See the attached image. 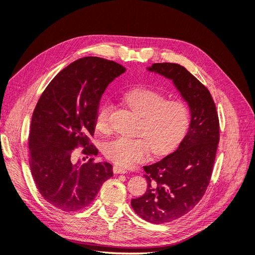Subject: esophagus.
<instances>
[{"mask_svg":"<svg viewBox=\"0 0 255 255\" xmlns=\"http://www.w3.org/2000/svg\"><path fill=\"white\" fill-rule=\"evenodd\" d=\"M113 171H114V173H116V174H125V173L128 172L127 169L122 168V167H118V166H115V167L113 168Z\"/></svg>","mask_w":255,"mask_h":255,"instance_id":"34e87169","label":"esophagus"}]
</instances>
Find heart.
Listing matches in <instances>:
<instances>
[{
  "mask_svg": "<svg viewBox=\"0 0 255 255\" xmlns=\"http://www.w3.org/2000/svg\"><path fill=\"white\" fill-rule=\"evenodd\" d=\"M128 105L142 118L139 139L116 138L103 145V154L114 164L128 167L144 160L152 151L155 155L172 152L186 134L190 115L187 105L180 100H167L151 88H134L125 95ZM113 106L110 102L100 105L95 126L99 132L110 129Z\"/></svg>",
  "mask_w": 255,
  "mask_h": 255,
  "instance_id": "1",
  "label": "heart"
}]
</instances>
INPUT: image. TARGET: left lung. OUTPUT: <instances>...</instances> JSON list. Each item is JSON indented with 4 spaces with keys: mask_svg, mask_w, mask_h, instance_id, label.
Listing matches in <instances>:
<instances>
[{
    "mask_svg": "<svg viewBox=\"0 0 255 255\" xmlns=\"http://www.w3.org/2000/svg\"><path fill=\"white\" fill-rule=\"evenodd\" d=\"M146 70L172 81L190 112L188 130L177 149L143 167L148 188L130 202L138 216L157 225L182 217L203 197L219 142V120L210 91L186 68L159 63Z\"/></svg>",
    "mask_w": 255,
    "mask_h": 255,
    "instance_id": "left-lung-1",
    "label": "left lung"
}]
</instances>
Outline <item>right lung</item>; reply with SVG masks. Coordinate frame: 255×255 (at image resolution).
Here are the masks:
<instances>
[{"label": "right lung", "mask_w": 255, "mask_h": 255, "mask_svg": "<svg viewBox=\"0 0 255 255\" xmlns=\"http://www.w3.org/2000/svg\"><path fill=\"white\" fill-rule=\"evenodd\" d=\"M127 69L112 60L83 57L61 70L45 88L30 122L29 166L45 201L64 212H75L94 201L102 184L113 176L106 161L73 159L82 144L84 154L97 155L89 143L95 119L107 86Z\"/></svg>", "instance_id": "add662e5"}]
</instances>
